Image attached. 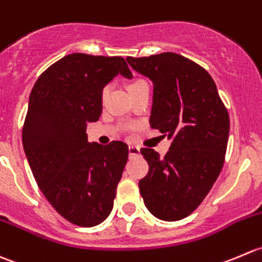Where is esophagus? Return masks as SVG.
Wrapping results in <instances>:
<instances>
[{"label": "esophagus", "instance_id": "1", "mask_svg": "<svg viewBox=\"0 0 262 262\" xmlns=\"http://www.w3.org/2000/svg\"><path fill=\"white\" fill-rule=\"evenodd\" d=\"M128 152H130L131 157H134V155H140V147L135 146V145H130V146H128Z\"/></svg>", "mask_w": 262, "mask_h": 262}]
</instances>
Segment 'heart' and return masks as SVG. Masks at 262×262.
<instances>
[{"label": "heart", "mask_w": 262, "mask_h": 262, "mask_svg": "<svg viewBox=\"0 0 262 262\" xmlns=\"http://www.w3.org/2000/svg\"><path fill=\"white\" fill-rule=\"evenodd\" d=\"M147 86V82L145 81L144 79H140V77H135V79H132L130 82H128V90H130L131 94H134L135 92H137V90L142 89V88H146ZM108 90H110V88L108 86H104L102 89V93H100V95H102V99H104L105 95L108 94Z\"/></svg>", "instance_id": "b5f03b06"}]
</instances>
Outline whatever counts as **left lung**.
Segmentation results:
<instances>
[{
    "mask_svg": "<svg viewBox=\"0 0 262 262\" xmlns=\"http://www.w3.org/2000/svg\"><path fill=\"white\" fill-rule=\"evenodd\" d=\"M127 61L154 84L150 125L173 139L163 158L151 147L140 150L149 164L140 193L158 219L181 220L203 203L220 174L229 115L213 77L196 62L173 52Z\"/></svg>",
    "mask_w": 262,
    "mask_h": 262,
    "instance_id": "left-lung-1",
    "label": "left lung"
}]
</instances>
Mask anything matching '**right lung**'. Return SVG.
I'll return each instance as SVG.
<instances>
[{"label":"right lung","mask_w":262,"mask_h":262,"mask_svg":"<svg viewBox=\"0 0 262 262\" xmlns=\"http://www.w3.org/2000/svg\"><path fill=\"white\" fill-rule=\"evenodd\" d=\"M130 77L123 57L71 53L42 72L33 86L23 146L33 176L54 210L79 227H94L113 209L128 146L88 141L102 115V89L116 75Z\"/></svg>","instance_id":"add662e5"}]
</instances>
